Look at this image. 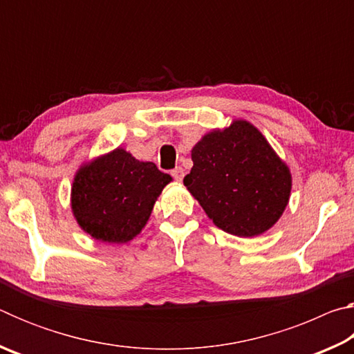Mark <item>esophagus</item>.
Returning a JSON list of instances; mask_svg holds the SVG:
<instances>
[{"label": "esophagus", "instance_id": "1", "mask_svg": "<svg viewBox=\"0 0 354 354\" xmlns=\"http://www.w3.org/2000/svg\"><path fill=\"white\" fill-rule=\"evenodd\" d=\"M171 176H173V179H175V181H183V178H184L183 167H176L175 170H171Z\"/></svg>", "mask_w": 354, "mask_h": 354}]
</instances>
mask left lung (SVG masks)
Masks as SVG:
<instances>
[{"mask_svg": "<svg viewBox=\"0 0 354 354\" xmlns=\"http://www.w3.org/2000/svg\"><path fill=\"white\" fill-rule=\"evenodd\" d=\"M192 160L184 185L220 230L254 237L283 215L292 189L290 170L247 120L203 136L192 148Z\"/></svg>", "mask_w": 354, "mask_h": 354, "instance_id": "left-lung-1", "label": "left lung"}]
</instances>
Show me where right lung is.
I'll list each match as a JSON object with an SVG mask.
<instances>
[{
	"mask_svg": "<svg viewBox=\"0 0 354 354\" xmlns=\"http://www.w3.org/2000/svg\"><path fill=\"white\" fill-rule=\"evenodd\" d=\"M171 176L123 148L81 165L71 185V211L95 241L127 243L139 234Z\"/></svg>",
	"mask_w": 354,
	"mask_h": 354,
	"instance_id": "right-lung-1",
	"label": "right lung"
}]
</instances>
